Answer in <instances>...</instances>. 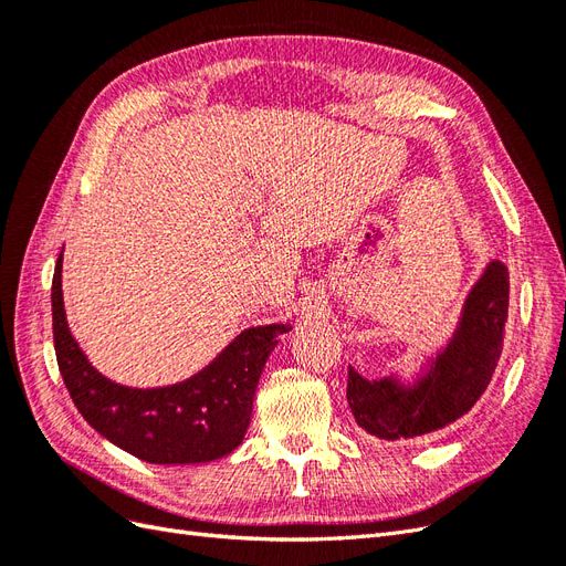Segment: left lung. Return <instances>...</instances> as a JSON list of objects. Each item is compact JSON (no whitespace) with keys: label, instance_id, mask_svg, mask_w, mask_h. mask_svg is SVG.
Instances as JSON below:
<instances>
[{"label":"left lung","instance_id":"8db88e82","mask_svg":"<svg viewBox=\"0 0 566 566\" xmlns=\"http://www.w3.org/2000/svg\"><path fill=\"white\" fill-rule=\"evenodd\" d=\"M507 302V266L493 260L468 295L449 347L418 385L401 387L389 378L368 382L349 368L347 401L358 427L385 441H410L447 430L465 416L499 366Z\"/></svg>","mask_w":566,"mask_h":566}]
</instances>
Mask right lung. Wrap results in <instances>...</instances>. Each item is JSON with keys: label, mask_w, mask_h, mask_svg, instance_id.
<instances>
[{"label": "right lung", "mask_w": 566, "mask_h": 566, "mask_svg": "<svg viewBox=\"0 0 566 566\" xmlns=\"http://www.w3.org/2000/svg\"><path fill=\"white\" fill-rule=\"evenodd\" d=\"M61 264L63 252L51 281L54 349L82 418L115 447L156 465H188L231 453L245 437L256 382L276 347V333L287 331L285 325L243 331L191 380L160 389H129L98 375L67 331Z\"/></svg>", "instance_id": "add662e5"}]
</instances>
